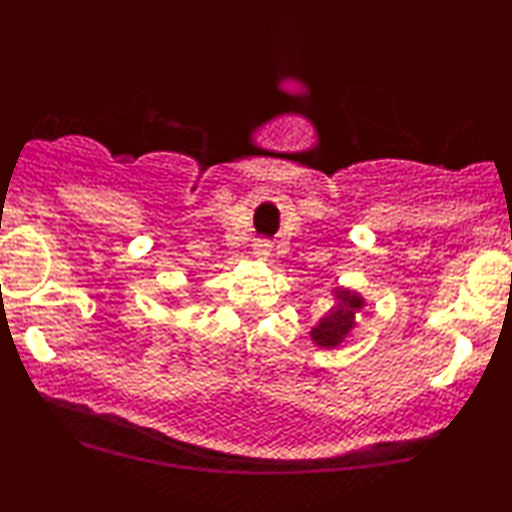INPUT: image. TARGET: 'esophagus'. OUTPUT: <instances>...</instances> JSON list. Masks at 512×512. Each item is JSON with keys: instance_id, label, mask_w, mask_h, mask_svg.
Returning a JSON list of instances; mask_svg holds the SVG:
<instances>
[{"instance_id": "1", "label": "esophagus", "mask_w": 512, "mask_h": 512, "mask_svg": "<svg viewBox=\"0 0 512 512\" xmlns=\"http://www.w3.org/2000/svg\"><path fill=\"white\" fill-rule=\"evenodd\" d=\"M254 254H256L258 258H268V256H270V242H268V240H258V242L254 244Z\"/></svg>"}]
</instances>
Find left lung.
<instances>
[{
  "instance_id": "obj_1",
  "label": "left lung",
  "mask_w": 512,
  "mask_h": 512,
  "mask_svg": "<svg viewBox=\"0 0 512 512\" xmlns=\"http://www.w3.org/2000/svg\"><path fill=\"white\" fill-rule=\"evenodd\" d=\"M335 298H338V307H333L319 321V326L312 328V340L319 347H338L345 340V335L354 328V314L363 307V298L359 293L338 289Z\"/></svg>"
}]
</instances>
